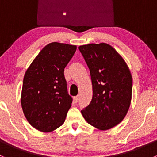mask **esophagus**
I'll use <instances>...</instances> for the list:
<instances>
[{
	"label": "esophagus",
	"instance_id": "esophagus-1",
	"mask_svg": "<svg viewBox=\"0 0 157 157\" xmlns=\"http://www.w3.org/2000/svg\"><path fill=\"white\" fill-rule=\"evenodd\" d=\"M79 99H80V96H77L74 97V101H75V102H77L79 101Z\"/></svg>",
	"mask_w": 157,
	"mask_h": 157
}]
</instances>
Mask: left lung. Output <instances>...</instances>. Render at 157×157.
Instances as JSON below:
<instances>
[{
	"instance_id": "8db88e82",
	"label": "left lung",
	"mask_w": 157,
	"mask_h": 157,
	"mask_svg": "<svg viewBox=\"0 0 157 157\" xmlns=\"http://www.w3.org/2000/svg\"><path fill=\"white\" fill-rule=\"evenodd\" d=\"M91 76L93 98L81 111L90 125L106 131L122 121L129 109L132 77L118 52L106 43L79 47Z\"/></svg>"
}]
</instances>
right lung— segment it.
I'll list each match as a JSON object with an SVG mask.
<instances>
[{
	"label": "right lung",
	"mask_w": 157,
	"mask_h": 157,
	"mask_svg": "<svg viewBox=\"0 0 157 157\" xmlns=\"http://www.w3.org/2000/svg\"><path fill=\"white\" fill-rule=\"evenodd\" d=\"M76 45L52 42L45 45L25 73L21 93L23 114L33 128L52 132L64 124L72 103L64 71Z\"/></svg>",
	"instance_id": "add662e5"
}]
</instances>
